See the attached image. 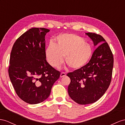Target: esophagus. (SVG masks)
<instances>
[{
	"label": "esophagus",
	"mask_w": 125,
	"mask_h": 125,
	"mask_svg": "<svg viewBox=\"0 0 125 125\" xmlns=\"http://www.w3.org/2000/svg\"><path fill=\"white\" fill-rule=\"evenodd\" d=\"M66 75V73L65 72H61V74H60V77L62 78L63 77V76H65Z\"/></svg>",
	"instance_id": "1"
}]
</instances>
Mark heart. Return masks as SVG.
<instances>
[{"label":"heart","mask_w":125,"mask_h":125,"mask_svg":"<svg viewBox=\"0 0 125 125\" xmlns=\"http://www.w3.org/2000/svg\"><path fill=\"white\" fill-rule=\"evenodd\" d=\"M92 54L91 46L78 35L64 34L56 38L55 44L50 43L45 50L48 62L54 67H59L64 61L70 68L79 69L90 60Z\"/></svg>","instance_id":"1"}]
</instances>
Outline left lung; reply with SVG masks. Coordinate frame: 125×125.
Wrapping results in <instances>:
<instances>
[{
    "instance_id": "obj_1",
    "label": "left lung",
    "mask_w": 125,
    "mask_h": 125,
    "mask_svg": "<svg viewBox=\"0 0 125 125\" xmlns=\"http://www.w3.org/2000/svg\"><path fill=\"white\" fill-rule=\"evenodd\" d=\"M85 34L98 47L87 64L67 74L71 80L69 94L80 104L94 103L104 94L110 84L114 66L113 53L104 37L93 33Z\"/></svg>"
}]
</instances>
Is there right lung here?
<instances>
[{"mask_svg": "<svg viewBox=\"0 0 125 125\" xmlns=\"http://www.w3.org/2000/svg\"><path fill=\"white\" fill-rule=\"evenodd\" d=\"M49 31L31 28L17 38L11 51L9 78L17 95L30 104L46 100L60 76L46 60L45 36Z\"/></svg>", "mask_w": 125, "mask_h": 125, "instance_id": "add662e5", "label": "right lung"}]
</instances>
